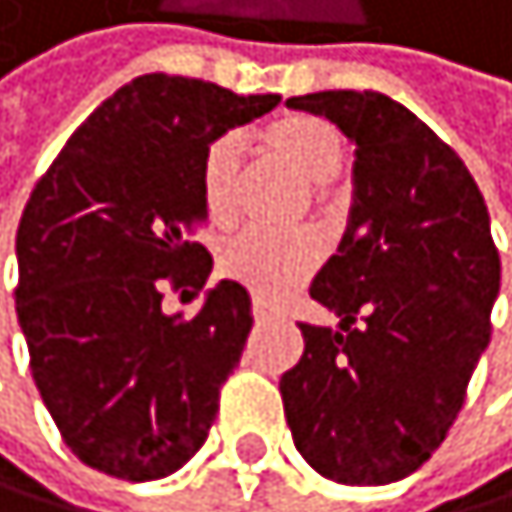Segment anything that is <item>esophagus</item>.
Wrapping results in <instances>:
<instances>
[{"label":"esophagus","instance_id":"esophagus-1","mask_svg":"<svg viewBox=\"0 0 512 512\" xmlns=\"http://www.w3.org/2000/svg\"><path fill=\"white\" fill-rule=\"evenodd\" d=\"M251 314H254V321H258V324H264V321L273 318V311H270L264 302H254V305H251Z\"/></svg>","mask_w":512,"mask_h":512}]
</instances>
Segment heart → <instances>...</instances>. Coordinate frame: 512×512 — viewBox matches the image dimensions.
Listing matches in <instances>:
<instances>
[{
	"label": "heart",
	"instance_id": "1",
	"mask_svg": "<svg viewBox=\"0 0 512 512\" xmlns=\"http://www.w3.org/2000/svg\"><path fill=\"white\" fill-rule=\"evenodd\" d=\"M261 147L270 160L289 166L311 185L330 182L343 163V141L327 119L292 112L261 131ZM242 144L235 135L210 141L201 157V201L213 226L232 223L239 210ZM321 242L311 232L270 235L245 229L220 248L223 277L245 286L261 302H280L299 289L321 264Z\"/></svg>",
	"mask_w": 512,
	"mask_h": 512
}]
</instances>
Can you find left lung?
<instances>
[{"mask_svg": "<svg viewBox=\"0 0 512 512\" xmlns=\"http://www.w3.org/2000/svg\"><path fill=\"white\" fill-rule=\"evenodd\" d=\"M286 106L355 144L349 226L311 283L340 330L299 324L305 352L280 377L286 422L330 482L390 485L444 444L491 340L488 207L466 163L396 100L321 90Z\"/></svg>", "mask_w": 512, "mask_h": 512, "instance_id": "obj_1", "label": "left lung"}]
</instances>
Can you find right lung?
Returning <instances> with one entry per match:
<instances>
[{
  "label": "right lung",
  "mask_w": 512,
  "mask_h": 512,
  "mask_svg": "<svg viewBox=\"0 0 512 512\" xmlns=\"http://www.w3.org/2000/svg\"><path fill=\"white\" fill-rule=\"evenodd\" d=\"M277 103L141 75L90 112L30 191L15 239L18 324L34 384L84 466L153 482L207 441L251 299L220 280L182 318L163 311V289L201 292L210 277V251L194 242L207 144Z\"/></svg>",
  "instance_id": "obj_1"
}]
</instances>
